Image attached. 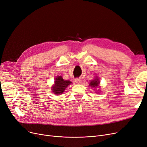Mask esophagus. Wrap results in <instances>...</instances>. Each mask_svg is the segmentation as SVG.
Masks as SVG:
<instances>
[{
	"mask_svg": "<svg viewBox=\"0 0 147 147\" xmlns=\"http://www.w3.org/2000/svg\"><path fill=\"white\" fill-rule=\"evenodd\" d=\"M75 82L76 83H78V84H81L82 80L81 79H76Z\"/></svg>",
	"mask_w": 147,
	"mask_h": 147,
	"instance_id": "esophagus-1",
	"label": "esophagus"
}]
</instances>
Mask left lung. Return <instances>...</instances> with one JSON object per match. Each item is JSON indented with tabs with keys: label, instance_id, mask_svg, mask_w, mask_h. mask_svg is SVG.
Returning <instances> with one entry per match:
<instances>
[{
	"label": "left lung",
	"instance_id": "1",
	"mask_svg": "<svg viewBox=\"0 0 147 147\" xmlns=\"http://www.w3.org/2000/svg\"><path fill=\"white\" fill-rule=\"evenodd\" d=\"M99 79L96 78L95 79H94V80H92L90 83H89V86H91L92 88H95V87H98L99 86ZM99 91V90H98Z\"/></svg>",
	"mask_w": 147,
	"mask_h": 147
}]
</instances>
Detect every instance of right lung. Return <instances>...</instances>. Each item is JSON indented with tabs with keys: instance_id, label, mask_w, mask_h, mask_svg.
I'll return each instance as SVG.
<instances>
[{
	"instance_id": "add662e5",
	"label": "right lung",
	"mask_w": 147,
	"mask_h": 147,
	"mask_svg": "<svg viewBox=\"0 0 147 147\" xmlns=\"http://www.w3.org/2000/svg\"><path fill=\"white\" fill-rule=\"evenodd\" d=\"M71 83H72L70 81L64 80L62 76H57L55 80V84L52 88V90L55 95L62 94Z\"/></svg>"
}]
</instances>
